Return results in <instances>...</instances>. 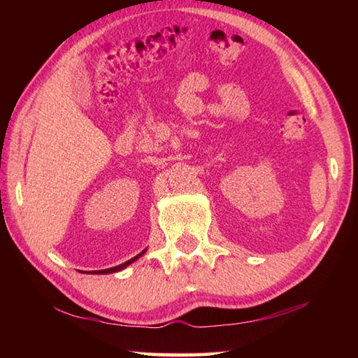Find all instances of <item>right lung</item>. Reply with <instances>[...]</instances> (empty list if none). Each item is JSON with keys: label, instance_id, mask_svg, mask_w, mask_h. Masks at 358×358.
<instances>
[{"label": "right lung", "instance_id": "right-lung-1", "mask_svg": "<svg viewBox=\"0 0 358 358\" xmlns=\"http://www.w3.org/2000/svg\"><path fill=\"white\" fill-rule=\"evenodd\" d=\"M144 252H146V249H144L143 250V252H140L138 255H136V257H134V258H131V260H127L126 263H121V264H118V266H115V268H110V269H103V271H96V272H94V273H110V272H118V271H121V269H124L126 268V266H129V264H131V263H134L135 260H136V258H140Z\"/></svg>", "mask_w": 358, "mask_h": 358}]
</instances>
